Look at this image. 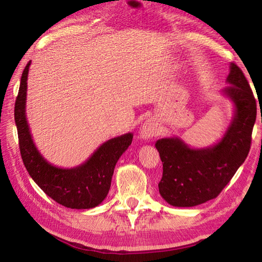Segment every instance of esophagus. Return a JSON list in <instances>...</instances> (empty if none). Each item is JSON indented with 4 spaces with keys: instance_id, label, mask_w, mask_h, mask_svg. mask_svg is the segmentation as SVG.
<instances>
[{
    "instance_id": "1",
    "label": "esophagus",
    "mask_w": 262,
    "mask_h": 262,
    "mask_svg": "<svg viewBox=\"0 0 262 262\" xmlns=\"http://www.w3.org/2000/svg\"><path fill=\"white\" fill-rule=\"evenodd\" d=\"M158 133V128H157V122L154 120V119H148L145 121L142 127L140 128V136L142 139H151V137L156 136Z\"/></svg>"
}]
</instances>
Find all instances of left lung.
<instances>
[{
	"instance_id": "left-lung-1",
	"label": "left lung",
	"mask_w": 262,
	"mask_h": 262,
	"mask_svg": "<svg viewBox=\"0 0 262 262\" xmlns=\"http://www.w3.org/2000/svg\"><path fill=\"white\" fill-rule=\"evenodd\" d=\"M227 81L230 85L224 94L234 103L236 112L221 142L206 149H190L178 137L155 144L163 163L159 193L171 206L193 207L215 199L250 152L256 101L236 63L230 66Z\"/></svg>"
}]
</instances>
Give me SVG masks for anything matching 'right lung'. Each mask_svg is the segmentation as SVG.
<instances>
[{
    "instance_id": "add662e5",
    "label": "right lung",
    "mask_w": 262,
    "mask_h": 262,
    "mask_svg": "<svg viewBox=\"0 0 262 262\" xmlns=\"http://www.w3.org/2000/svg\"><path fill=\"white\" fill-rule=\"evenodd\" d=\"M31 61L21 74L15 103V121L23 163L35 184L48 196L72 209H90L107 196L115 164L129 147L133 134L128 133L101 144L88 161L74 168L53 166L35 148L25 117L26 88Z\"/></svg>"
}]
</instances>
